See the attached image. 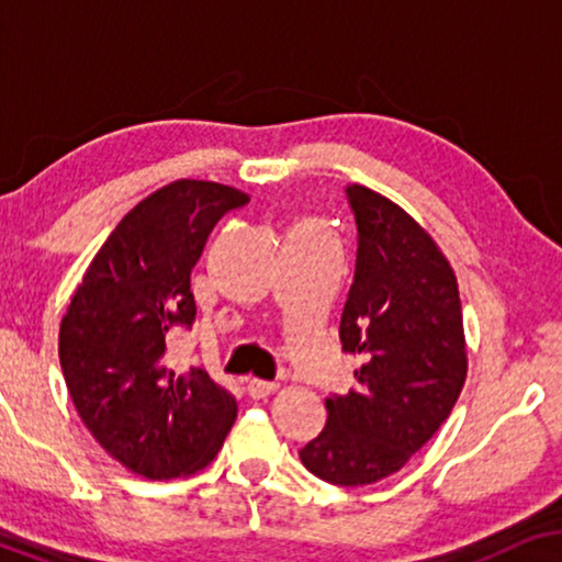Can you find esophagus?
I'll return each instance as SVG.
<instances>
[{
    "label": "esophagus",
    "instance_id": "obj_1",
    "mask_svg": "<svg viewBox=\"0 0 562 562\" xmlns=\"http://www.w3.org/2000/svg\"><path fill=\"white\" fill-rule=\"evenodd\" d=\"M276 389H279V383H273V381H260V379H250V381H248V394H250L252 398H266V396H271Z\"/></svg>",
    "mask_w": 562,
    "mask_h": 562
}]
</instances>
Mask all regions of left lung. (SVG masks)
Instances as JSON below:
<instances>
[{
	"mask_svg": "<svg viewBox=\"0 0 562 562\" xmlns=\"http://www.w3.org/2000/svg\"><path fill=\"white\" fill-rule=\"evenodd\" d=\"M358 258L340 319L356 389L325 398L327 425L299 450L335 486L389 479L450 417L468 373L458 279L432 235L379 191L348 183Z\"/></svg>",
	"mask_w": 562,
	"mask_h": 562,
	"instance_id": "obj_1",
	"label": "left lung"
}]
</instances>
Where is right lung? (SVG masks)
<instances>
[{
	"instance_id": "1",
	"label": "right lung",
	"mask_w": 562,
	"mask_h": 562,
	"mask_svg": "<svg viewBox=\"0 0 562 562\" xmlns=\"http://www.w3.org/2000/svg\"><path fill=\"white\" fill-rule=\"evenodd\" d=\"M240 189L179 179L135 204L91 260L60 319L58 356L91 437L127 471L168 481L202 471L237 402L202 368L166 366L173 327L196 317L191 268Z\"/></svg>"
}]
</instances>
